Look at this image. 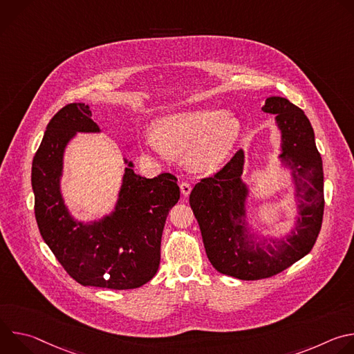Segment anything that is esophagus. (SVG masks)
<instances>
[{
	"label": "esophagus",
	"mask_w": 354,
	"mask_h": 354,
	"mask_svg": "<svg viewBox=\"0 0 354 354\" xmlns=\"http://www.w3.org/2000/svg\"><path fill=\"white\" fill-rule=\"evenodd\" d=\"M190 190H192V185L189 182H182L180 183V192H182L183 196H187L190 193Z\"/></svg>",
	"instance_id": "1"
}]
</instances>
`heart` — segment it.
Listing matches in <instances>:
<instances>
[{"label":"heart","instance_id":"1","mask_svg":"<svg viewBox=\"0 0 354 354\" xmlns=\"http://www.w3.org/2000/svg\"><path fill=\"white\" fill-rule=\"evenodd\" d=\"M242 133L241 119L218 108H194L171 112L144 134L149 154L169 160L172 151L182 153L190 168L210 172L225 162Z\"/></svg>","mask_w":354,"mask_h":354}]
</instances>
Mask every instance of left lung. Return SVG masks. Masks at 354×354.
Instances as JSON below:
<instances>
[{
	"label": "left lung",
	"mask_w": 354,
	"mask_h": 354,
	"mask_svg": "<svg viewBox=\"0 0 354 354\" xmlns=\"http://www.w3.org/2000/svg\"><path fill=\"white\" fill-rule=\"evenodd\" d=\"M262 111L276 116L281 133L279 160L294 183L298 217L290 234L270 238L268 243L250 232L249 187L241 178L242 149L214 176L196 183L189 196L209 261L217 272L239 280L272 277L310 254L321 231L325 206L322 160L308 118L281 96H269Z\"/></svg>",
	"instance_id": "obj_1"
}]
</instances>
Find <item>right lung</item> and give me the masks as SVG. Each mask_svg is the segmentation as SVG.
<instances>
[{
    "label": "right lung",
    "mask_w": 354,
    "mask_h": 354,
    "mask_svg": "<svg viewBox=\"0 0 354 354\" xmlns=\"http://www.w3.org/2000/svg\"><path fill=\"white\" fill-rule=\"evenodd\" d=\"M85 104H70L48 122L32 162L35 217L43 241L66 272L82 286L137 288L153 279L161 261L167 216L180 197L176 178L153 179L123 158L113 210L99 220H75L62 194L64 151L77 133H100Z\"/></svg>",
    "instance_id": "1"
}]
</instances>
